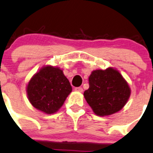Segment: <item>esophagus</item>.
Listing matches in <instances>:
<instances>
[{"mask_svg":"<svg viewBox=\"0 0 153 153\" xmlns=\"http://www.w3.org/2000/svg\"><path fill=\"white\" fill-rule=\"evenodd\" d=\"M75 91H78V92H82L83 91V88H81V87H78V88H75Z\"/></svg>","mask_w":153,"mask_h":153,"instance_id":"obj_1","label":"esophagus"}]
</instances>
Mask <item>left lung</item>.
Returning a JSON list of instances; mask_svg holds the SVG:
<instances>
[{
    "instance_id": "left-lung-1",
    "label": "left lung",
    "mask_w": 153,
    "mask_h": 153,
    "mask_svg": "<svg viewBox=\"0 0 153 153\" xmlns=\"http://www.w3.org/2000/svg\"><path fill=\"white\" fill-rule=\"evenodd\" d=\"M89 85L84 96L94 113L100 116L121 110L131 95L126 81L112 68L93 71L89 77Z\"/></svg>"
}]
</instances>
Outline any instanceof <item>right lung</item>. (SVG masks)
Returning a JSON list of instances; mask_svg holds the SVG:
<instances>
[{"label": "right lung", "instance_id": "add662e5", "mask_svg": "<svg viewBox=\"0 0 153 153\" xmlns=\"http://www.w3.org/2000/svg\"><path fill=\"white\" fill-rule=\"evenodd\" d=\"M72 90L62 70L48 65L31 78L27 86V94L35 108L53 114L59 110Z\"/></svg>", "mask_w": 153, "mask_h": 153}]
</instances>
